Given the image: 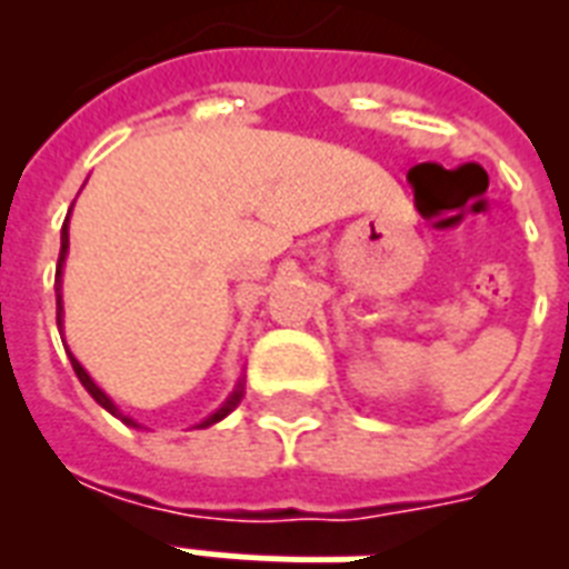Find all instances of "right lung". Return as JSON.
I'll list each match as a JSON object with an SVG mask.
<instances>
[{
    "mask_svg": "<svg viewBox=\"0 0 569 569\" xmlns=\"http://www.w3.org/2000/svg\"><path fill=\"white\" fill-rule=\"evenodd\" d=\"M67 223H70V212H67V218H64V227H61V253H58V271H56V316H58V330L64 328V301H61V274H64V259H67V248H70V230H67ZM67 348V346H64ZM70 363H73V372H76V378L82 380V387L88 389V392H91V398L93 401H97V405L100 407H106V410H109L111 416H118L120 422L123 425H129V428H141V425L136 422V419H129L127 413H120V407L114 405V401H111L109 396H106V392H102L100 387H97V383H93V378L88 372H84V366L79 363V360H76L73 355H70ZM241 398H244V378H239L236 380V387H232V392L227 398H223V405L218 407V410H214V413H209L203 419V422H197L194 428H209V425H214V422H221L223 416H230L232 410H236V407H239V401Z\"/></svg>",
    "mask_w": 569,
    "mask_h": 569,
    "instance_id": "add662e5",
    "label": "right lung"
}]
</instances>
